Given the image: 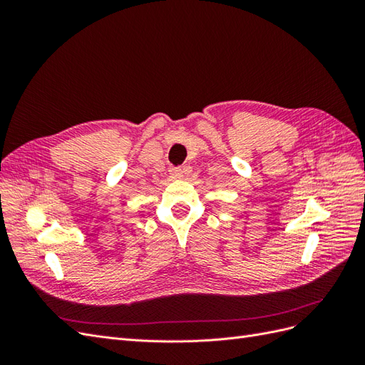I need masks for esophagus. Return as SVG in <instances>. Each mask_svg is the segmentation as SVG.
<instances>
[{"label":"esophagus","mask_w":365,"mask_h":365,"mask_svg":"<svg viewBox=\"0 0 365 365\" xmlns=\"http://www.w3.org/2000/svg\"><path fill=\"white\" fill-rule=\"evenodd\" d=\"M170 175H172V178H175V180H181L184 172H182L181 168H172L170 169Z\"/></svg>","instance_id":"1"}]
</instances>
